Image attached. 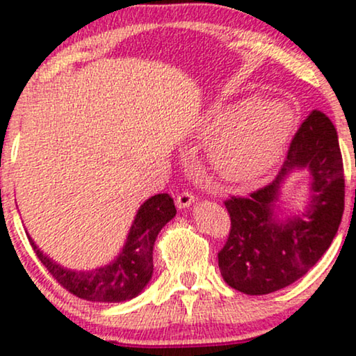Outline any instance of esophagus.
Instances as JSON below:
<instances>
[{"label":"esophagus","instance_id":"obj_1","mask_svg":"<svg viewBox=\"0 0 356 356\" xmlns=\"http://www.w3.org/2000/svg\"><path fill=\"white\" fill-rule=\"evenodd\" d=\"M194 204V196L191 193L184 191L179 194V196L177 197V207L178 209H188L189 206H193Z\"/></svg>","mask_w":356,"mask_h":356}]
</instances>
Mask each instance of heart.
I'll return each instance as SVG.
<instances>
[{
	"instance_id": "heart-1",
	"label": "heart",
	"mask_w": 356,
	"mask_h": 356,
	"mask_svg": "<svg viewBox=\"0 0 356 356\" xmlns=\"http://www.w3.org/2000/svg\"><path fill=\"white\" fill-rule=\"evenodd\" d=\"M295 128V115L280 100H245L209 113L197 136L212 139L209 160L230 183H252L277 163Z\"/></svg>"
}]
</instances>
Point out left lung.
I'll use <instances>...</instances> for the list:
<instances>
[{
    "instance_id": "left-lung-1",
    "label": "left lung",
    "mask_w": 356,
    "mask_h": 356,
    "mask_svg": "<svg viewBox=\"0 0 356 356\" xmlns=\"http://www.w3.org/2000/svg\"><path fill=\"white\" fill-rule=\"evenodd\" d=\"M301 169L310 173L309 202L305 211L284 213L281 188ZM343 199L337 131L314 110L295 134L274 181L250 197L225 201L232 228L218 252L223 280L241 293L267 295L301 279L329 250L342 222Z\"/></svg>"
}]
</instances>
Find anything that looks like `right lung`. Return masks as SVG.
Returning a JSON list of instances; mask_svg holds the SVG:
<instances>
[{"mask_svg": "<svg viewBox=\"0 0 356 356\" xmlns=\"http://www.w3.org/2000/svg\"><path fill=\"white\" fill-rule=\"evenodd\" d=\"M177 216L173 199L168 194H155L136 212L129 233L120 254L108 264L92 270H74L58 264L40 251L31 235L29 241L38 259L55 277L58 284L72 295L87 301L123 303L143 293L154 272V245L159 233Z\"/></svg>", "mask_w": 356, "mask_h": 356, "instance_id": "add662e5", "label": "right lung"}]
</instances>
